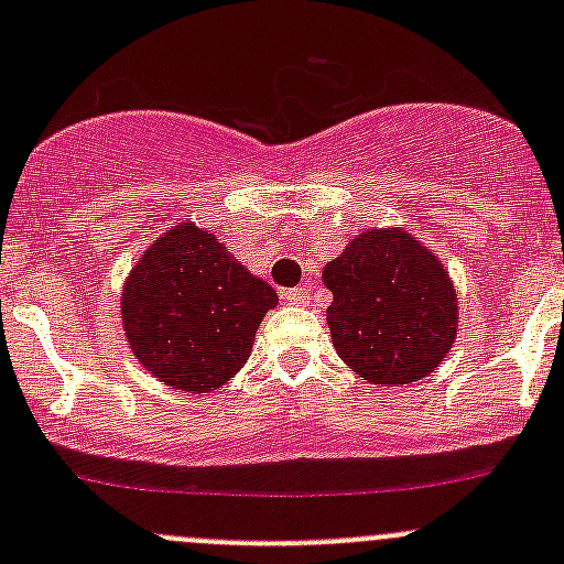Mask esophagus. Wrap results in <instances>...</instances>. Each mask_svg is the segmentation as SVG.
Segmentation results:
<instances>
[{"instance_id": "esophagus-1", "label": "esophagus", "mask_w": 564, "mask_h": 564, "mask_svg": "<svg viewBox=\"0 0 564 564\" xmlns=\"http://www.w3.org/2000/svg\"><path fill=\"white\" fill-rule=\"evenodd\" d=\"M281 297L286 300L289 305H308L311 292H308V289H303V286H300V289H286V292H283Z\"/></svg>"}]
</instances>
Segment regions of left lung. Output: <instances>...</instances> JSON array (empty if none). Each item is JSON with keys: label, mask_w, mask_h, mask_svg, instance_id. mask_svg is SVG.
Masks as SVG:
<instances>
[{"label": "left lung", "mask_w": 564, "mask_h": 564, "mask_svg": "<svg viewBox=\"0 0 564 564\" xmlns=\"http://www.w3.org/2000/svg\"><path fill=\"white\" fill-rule=\"evenodd\" d=\"M340 360L379 388L425 379L451 355L458 294L440 256L403 226H371L322 267Z\"/></svg>", "instance_id": "left-lung-1"}]
</instances>
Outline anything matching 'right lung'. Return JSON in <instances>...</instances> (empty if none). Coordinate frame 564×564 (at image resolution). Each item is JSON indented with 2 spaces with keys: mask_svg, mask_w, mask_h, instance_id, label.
Listing matches in <instances>:
<instances>
[{
  "mask_svg": "<svg viewBox=\"0 0 564 564\" xmlns=\"http://www.w3.org/2000/svg\"><path fill=\"white\" fill-rule=\"evenodd\" d=\"M275 289L193 218L141 250L119 294L130 355L169 390L213 392L248 362Z\"/></svg>",
  "mask_w": 564,
  "mask_h": 564,
  "instance_id": "add662e5",
  "label": "right lung"
}]
</instances>
